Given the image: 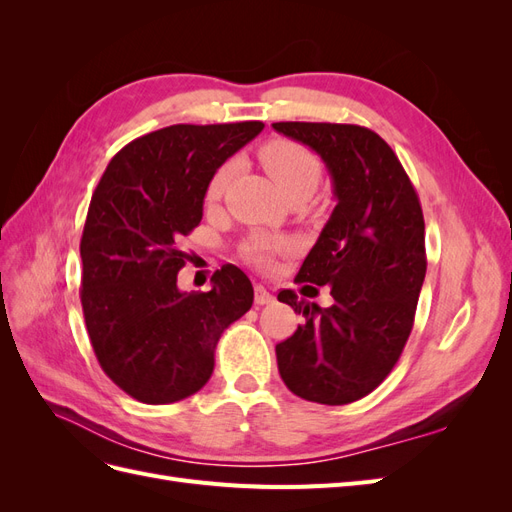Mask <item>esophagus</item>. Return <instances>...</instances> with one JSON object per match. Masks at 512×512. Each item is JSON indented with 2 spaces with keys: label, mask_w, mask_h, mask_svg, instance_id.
Here are the masks:
<instances>
[{
  "label": "esophagus",
  "mask_w": 512,
  "mask_h": 512,
  "mask_svg": "<svg viewBox=\"0 0 512 512\" xmlns=\"http://www.w3.org/2000/svg\"><path fill=\"white\" fill-rule=\"evenodd\" d=\"M254 301H256L258 305H267V303L273 301V294H271L265 286L256 284V286H254Z\"/></svg>",
  "instance_id": "esophagus-1"
}]
</instances>
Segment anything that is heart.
<instances>
[{"label":"heart","mask_w":512,"mask_h":512,"mask_svg":"<svg viewBox=\"0 0 512 512\" xmlns=\"http://www.w3.org/2000/svg\"><path fill=\"white\" fill-rule=\"evenodd\" d=\"M260 162L280 192H284L288 198L294 194H312L320 181L318 158L307 147L288 141V138H273V141L262 145ZM232 175H235V164L232 162H226L215 170L207 185V203H218ZM286 250L288 241L269 235H256L243 245L245 258H250L258 267H269L273 258Z\"/></svg>","instance_id":"1"}]
</instances>
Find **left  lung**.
<instances>
[{"label":"left lung","instance_id":"obj_1","mask_svg":"<svg viewBox=\"0 0 512 512\" xmlns=\"http://www.w3.org/2000/svg\"><path fill=\"white\" fill-rule=\"evenodd\" d=\"M273 128L318 153L337 198L294 277L331 286L333 303L320 307L294 290L277 294L305 318L275 346L277 369L294 395L352 404L391 374L410 337L427 271L423 209L395 151L369 128L307 121Z\"/></svg>","mask_w":512,"mask_h":512}]
</instances>
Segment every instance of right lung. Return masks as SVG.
Returning <instances> with one entry per match:
<instances>
[{
    "instance_id": "right-lung-1",
    "label": "right lung",
    "mask_w": 512,
    "mask_h": 512,
    "mask_svg": "<svg viewBox=\"0 0 512 512\" xmlns=\"http://www.w3.org/2000/svg\"><path fill=\"white\" fill-rule=\"evenodd\" d=\"M262 121L177 123L128 143L91 196L81 239V305L104 374L143 404L203 389L224 329L254 303L239 267L215 271L209 292H181L179 243L203 220L207 185Z\"/></svg>"
}]
</instances>
